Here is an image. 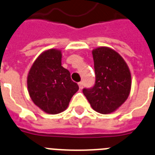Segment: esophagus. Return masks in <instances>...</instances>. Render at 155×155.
Masks as SVG:
<instances>
[{"instance_id": "esophagus-1", "label": "esophagus", "mask_w": 155, "mask_h": 155, "mask_svg": "<svg viewBox=\"0 0 155 155\" xmlns=\"http://www.w3.org/2000/svg\"><path fill=\"white\" fill-rule=\"evenodd\" d=\"M79 87H80V90L83 89V87H84V83H83V82H80V83H79Z\"/></svg>"}]
</instances>
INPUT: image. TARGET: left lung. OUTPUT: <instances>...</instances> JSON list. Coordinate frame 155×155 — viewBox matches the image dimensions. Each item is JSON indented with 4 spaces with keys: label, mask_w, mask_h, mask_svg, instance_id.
Segmentation results:
<instances>
[{
    "label": "left lung",
    "mask_w": 155,
    "mask_h": 155,
    "mask_svg": "<svg viewBox=\"0 0 155 155\" xmlns=\"http://www.w3.org/2000/svg\"><path fill=\"white\" fill-rule=\"evenodd\" d=\"M95 83L84 88L83 93L94 110L110 114L128 98L131 90V73L124 59L113 49L99 47L92 51Z\"/></svg>",
    "instance_id": "left-lung-1"
}]
</instances>
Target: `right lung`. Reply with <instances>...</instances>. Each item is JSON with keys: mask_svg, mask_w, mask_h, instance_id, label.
<instances>
[{"mask_svg": "<svg viewBox=\"0 0 155 155\" xmlns=\"http://www.w3.org/2000/svg\"><path fill=\"white\" fill-rule=\"evenodd\" d=\"M27 87L34 103L50 114L65 110L79 90L69 71L61 66V52L54 49L44 52L36 59L28 74Z\"/></svg>", "mask_w": 155, "mask_h": 155, "instance_id": "add662e5", "label": "right lung"}]
</instances>
